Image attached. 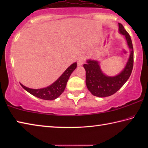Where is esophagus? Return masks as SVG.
Masks as SVG:
<instances>
[{"label": "esophagus", "mask_w": 148, "mask_h": 148, "mask_svg": "<svg viewBox=\"0 0 148 148\" xmlns=\"http://www.w3.org/2000/svg\"><path fill=\"white\" fill-rule=\"evenodd\" d=\"M85 61H86V57H85L84 56H81L79 57L78 59H77V65L78 66H82V64H83L84 63Z\"/></svg>", "instance_id": "esophagus-1"}]
</instances>
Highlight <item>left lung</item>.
Segmentation results:
<instances>
[{
	"instance_id": "obj_1",
	"label": "left lung",
	"mask_w": 148,
	"mask_h": 148,
	"mask_svg": "<svg viewBox=\"0 0 148 148\" xmlns=\"http://www.w3.org/2000/svg\"><path fill=\"white\" fill-rule=\"evenodd\" d=\"M119 25V32L124 35L130 50V56L125 68L115 76H106L102 72L99 62L95 60H87L84 64L86 72V83L87 89L94 96L106 97L111 96L123 86L131 76L133 68L134 51L131 36L123 25Z\"/></svg>"
}]
</instances>
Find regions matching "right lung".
Listing matches in <instances>:
<instances>
[{
  "mask_svg": "<svg viewBox=\"0 0 148 148\" xmlns=\"http://www.w3.org/2000/svg\"><path fill=\"white\" fill-rule=\"evenodd\" d=\"M77 67V62H74L71 66L66 69L62 75L57 79L54 83L50 86L42 89H31L29 87L24 86L23 84H21V87L24 89H25L30 94L34 95V97H38L39 99L44 100H55L61 95L63 92L64 90L66 87L67 82L71 76V74L73 72Z\"/></svg>",
  "mask_w": 148,
  "mask_h": 148,
  "instance_id": "1",
  "label": "right lung"
}]
</instances>
